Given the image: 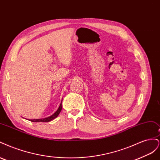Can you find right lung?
I'll list each match as a JSON object with an SVG mask.
<instances>
[{"mask_svg":"<svg viewBox=\"0 0 160 160\" xmlns=\"http://www.w3.org/2000/svg\"><path fill=\"white\" fill-rule=\"evenodd\" d=\"M62 101L61 103L59 105V108H58V109L57 110L56 112L55 113H53L52 115L49 116V117H47V118H42V119H28L30 120L31 122H51V121L53 120L54 119H55L58 115H59V114L60 113L62 109Z\"/></svg>","mask_w":160,"mask_h":160,"instance_id":"1","label":"right lung"}]
</instances>
